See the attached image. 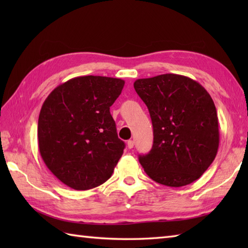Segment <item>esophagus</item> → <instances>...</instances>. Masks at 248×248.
Wrapping results in <instances>:
<instances>
[{
	"label": "esophagus",
	"instance_id": "1",
	"mask_svg": "<svg viewBox=\"0 0 248 248\" xmlns=\"http://www.w3.org/2000/svg\"><path fill=\"white\" fill-rule=\"evenodd\" d=\"M127 146H128V148L129 149H132L133 147H134V141L133 140H128V143H127Z\"/></svg>",
	"mask_w": 248,
	"mask_h": 248
}]
</instances>
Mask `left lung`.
Segmentation results:
<instances>
[{"label": "left lung", "instance_id": "8db88e82", "mask_svg": "<svg viewBox=\"0 0 248 248\" xmlns=\"http://www.w3.org/2000/svg\"><path fill=\"white\" fill-rule=\"evenodd\" d=\"M135 92L154 125V145L139 160L152 180L180 187L196 181L217 154V108L209 93L187 77L166 73L139 78Z\"/></svg>", "mask_w": 248, "mask_h": 248}]
</instances>
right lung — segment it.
Listing matches in <instances>:
<instances>
[{
    "label": "right lung",
    "mask_w": 248,
    "mask_h": 248,
    "mask_svg": "<svg viewBox=\"0 0 248 248\" xmlns=\"http://www.w3.org/2000/svg\"><path fill=\"white\" fill-rule=\"evenodd\" d=\"M124 85L121 78L77 77L54 88L38 119L40 155L67 186L85 191L110 178L124 154L109 107Z\"/></svg>",
    "instance_id": "obj_1"
}]
</instances>
